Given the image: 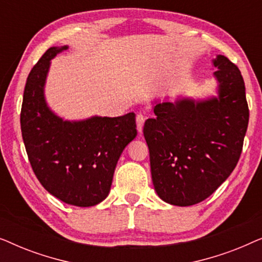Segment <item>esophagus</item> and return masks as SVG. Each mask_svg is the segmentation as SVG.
Listing matches in <instances>:
<instances>
[{"label": "esophagus", "mask_w": 262, "mask_h": 262, "mask_svg": "<svg viewBox=\"0 0 262 262\" xmlns=\"http://www.w3.org/2000/svg\"><path fill=\"white\" fill-rule=\"evenodd\" d=\"M144 121H145V117L143 116V114H137V117H136V124H137V130L139 134H142L143 132V125H144Z\"/></svg>", "instance_id": "obj_1"}]
</instances>
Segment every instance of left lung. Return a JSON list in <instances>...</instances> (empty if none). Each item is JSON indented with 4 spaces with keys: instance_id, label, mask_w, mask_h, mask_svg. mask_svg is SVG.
Here are the masks:
<instances>
[{
    "instance_id": "left-lung-1",
    "label": "left lung",
    "mask_w": 262,
    "mask_h": 262,
    "mask_svg": "<svg viewBox=\"0 0 262 262\" xmlns=\"http://www.w3.org/2000/svg\"><path fill=\"white\" fill-rule=\"evenodd\" d=\"M216 95L169 96L151 101L155 117L143 134L157 195L175 206H191L212 194L235 169L249 120L238 68L225 56L212 59Z\"/></svg>"
}]
</instances>
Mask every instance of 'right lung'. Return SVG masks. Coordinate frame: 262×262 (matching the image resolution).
<instances>
[{"label":"right lung","instance_id":"obj_1","mask_svg":"<svg viewBox=\"0 0 262 262\" xmlns=\"http://www.w3.org/2000/svg\"><path fill=\"white\" fill-rule=\"evenodd\" d=\"M69 46H53L31 70L21 107L28 160L46 191L69 205L89 207L108 195L118 160L137 136L136 114L68 120L45 98L51 60Z\"/></svg>","mask_w":262,"mask_h":262}]
</instances>
